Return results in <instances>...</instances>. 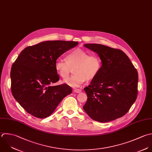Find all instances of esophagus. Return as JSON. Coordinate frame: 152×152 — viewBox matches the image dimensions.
<instances>
[{
  "mask_svg": "<svg viewBox=\"0 0 152 152\" xmlns=\"http://www.w3.org/2000/svg\"><path fill=\"white\" fill-rule=\"evenodd\" d=\"M73 91H74L75 93H80V92L82 91V90L80 89H75L73 90Z\"/></svg>",
  "mask_w": 152,
  "mask_h": 152,
  "instance_id": "esophagus-1",
  "label": "esophagus"
}]
</instances>
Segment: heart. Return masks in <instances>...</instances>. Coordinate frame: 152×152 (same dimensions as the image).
I'll list each match as a JSON object with an SVG mask.
<instances>
[{"label":"heart","instance_id":"heart-1","mask_svg":"<svg viewBox=\"0 0 152 152\" xmlns=\"http://www.w3.org/2000/svg\"><path fill=\"white\" fill-rule=\"evenodd\" d=\"M64 60H57L55 63V70L60 77L65 79L71 69L75 66V74L64 80V83L73 88L79 86L86 79L92 80L96 78L102 66V61L99 56L96 54H89L88 51L81 48H76L67 53Z\"/></svg>","mask_w":152,"mask_h":152}]
</instances>
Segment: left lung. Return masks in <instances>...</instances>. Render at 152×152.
Here are the masks:
<instances>
[{
    "label": "left lung",
    "mask_w": 152,
    "mask_h": 152,
    "mask_svg": "<svg viewBox=\"0 0 152 152\" xmlns=\"http://www.w3.org/2000/svg\"><path fill=\"white\" fill-rule=\"evenodd\" d=\"M84 46L100 56L102 66L97 77L84 88L88 99L83 110L92 120L101 123L124 116L137 96L136 69L121 50L98 44Z\"/></svg>",
    "instance_id": "obj_1"
}]
</instances>
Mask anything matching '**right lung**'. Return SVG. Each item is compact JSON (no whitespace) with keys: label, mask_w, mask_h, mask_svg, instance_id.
I'll list each match as a JSON object with an SVG mask.
<instances>
[{"label":"right lung","mask_w":152,"mask_h":152,"mask_svg":"<svg viewBox=\"0 0 152 152\" xmlns=\"http://www.w3.org/2000/svg\"><path fill=\"white\" fill-rule=\"evenodd\" d=\"M78 44L47 41L27 47L19 54L11 67L10 88L14 98L28 113L46 118L72 92L66 84L52 85L60 79L54 65L61 54Z\"/></svg>","instance_id":"add662e5"}]
</instances>
